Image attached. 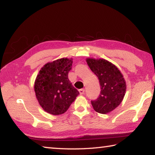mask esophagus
Instances as JSON below:
<instances>
[{
	"mask_svg": "<svg viewBox=\"0 0 155 155\" xmlns=\"http://www.w3.org/2000/svg\"><path fill=\"white\" fill-rule=\"evenodd\" d=\"M79 93L81 95H83V94H85V90L84 89H81V90H79Z\"/></svg>",
	"mask_w": 155,
	"mask_h": 155,
	"instance_id": "esophagus-1",
	"label": "esophagus"
}]
</instances>
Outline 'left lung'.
<instances>
[{
  "mask_svg": "<svg viewBox=\"0 0 155 155\" xmlns=\"http://www.w3.org/2000/svg\"><path fill=\"white\" fill-rule=\"evenodd\" d=\"M86 61L91 71L98 78L101 94L91 101L94 109L107 114L120 105L124 98L127 84L121 72L114 64L104 59L87 58Z\"/></svg>",
  "mask_w": 155,
  "mask_h": 155,
  "instance_id": "left-lung-1",
  "label": "left lung"
}]
</instances>
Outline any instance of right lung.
<instances>
[{"label": "right lung", "mask_w": 155, "mask_h": 155, "mask_svg": "<svg viewBox=\"0 0 155 155\" xmlns=\"http://www.w3.org/2000/svg\"><path fill=\"white\" fill-rule=\"evenodd\" d=\"M72 59L61 58L44 65L37 75L34 90L36 98L46 112L64 114L79 94L68 79Z\"/></svg>", "instance_id": "obj_1"}]
</instances>
